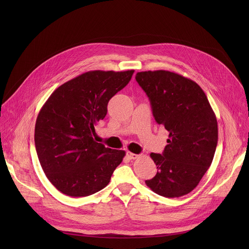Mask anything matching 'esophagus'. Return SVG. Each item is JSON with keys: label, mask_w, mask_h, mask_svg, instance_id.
Listing matches in <instances>:
<instances>
[{"label": "esophagus", "mask_w": 249, "mask_h": 249, "mask_svg": "<svg viewBox=\"0 0 249 249\" xmlns=\"http://www.w3.org/2000/svg\"><path fill=\"white\" fill-rule=\"evenodd\" d=\"M127 156H128V158H129L130 160H136L139 155H138V154H135V153H132V152H130V151H128V152H127Z\"/></svg>", "instance_id": "obj_1"}]
</instances>
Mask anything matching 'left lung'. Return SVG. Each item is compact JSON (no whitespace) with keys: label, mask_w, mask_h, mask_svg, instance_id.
<instances>
[{"label":"left lung","mask_w":249,"mask_h":249,"mask_svg":"<svg viewBox=\"0 0 249 249\" xmlns=\"http://www.w3.org/2000/svg\"><path fill=\"white\" fill-rule=\"evenodd\" d=\"M155 121L169 132L162 152L151 153L158 173L145 184L165 198L192 192L210 167L218 142L214 111L201 87L168 71L136 73Z\"/></svg>","instance_id":"8db88e82"}]
</instances>
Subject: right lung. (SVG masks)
<instances>
[{
	"mask_svg": "<svg viewBox=\"0 0 249 249\" xmlns=\"http://www.w3.org/2000/svg\"><path fill=\"white\" fill-rule=\"evenodd\" d=\"M134 71H90L58 87L38 114L35 147L49 181L70 197H87L106 187L124 150L94 140L95 125L107 115L110 99Z\"/></svg>",
	"mask_w": 249,
	"mask_h": 249,
	"instance_id": "obj_1",
	"label": "right lung"
}]
</instances>
